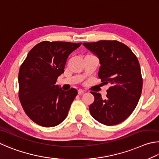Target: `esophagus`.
<instances>
[{
	"label": "esophagus",
	"instance_id": "34e87169",
	"mask_svg": "<svg viewBox=\"0 0 159 159\" xmlns=\"http://www.w3.org/2000/svg\"><path fill=\"white\" fill-rule=\"evenodd\" d=\"M84 93V91L83 90V89H79L78 90V94H79V95H82V94H83Z\"/></svg>",
	"mask_w": 159,
	"mask_h": 159
}]
</instances>
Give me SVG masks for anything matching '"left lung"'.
<instances>
[{
  "label": "left lung",
  "mask_w": 159,
  "mask_h": 159,
  "mask_svg": "<svg viewBox=\"0 0 159 159\" xmlns=\"http://www.w3.org/2000/svg\"><path fill=\"white\" fill-rule=\"evenodd\" d=\"M83 44L99 58L98 77L102 84H110L105 99L91 92L94 96L91 115L106 126L120 124L131 115L141 96L143 78L138 58L129 47L116 40Z\"/></svg>",
  "instance_id": "obj_1"
}]
</instances>
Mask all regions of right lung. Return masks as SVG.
Returning a JSON list of instances; mask_svg holds the SVG:
<instances>
[{"instance_id": "1", "label": "right lung", "mask_w": 159, "mask_h": 159, "mask_svg": "<svg viewBox=\"0 0 159 159\" xmlns=\"http://www.w3.org/2000/svg\"><path fill=\"white\" fill-rule=\"evenodd\" d=\"M69 42L43 41L29 52L19 72V98L27 116L40 126L53 127L68 115L77 94L56 85L68 56L81 45Z\"/></svg>"}]
</instances>
